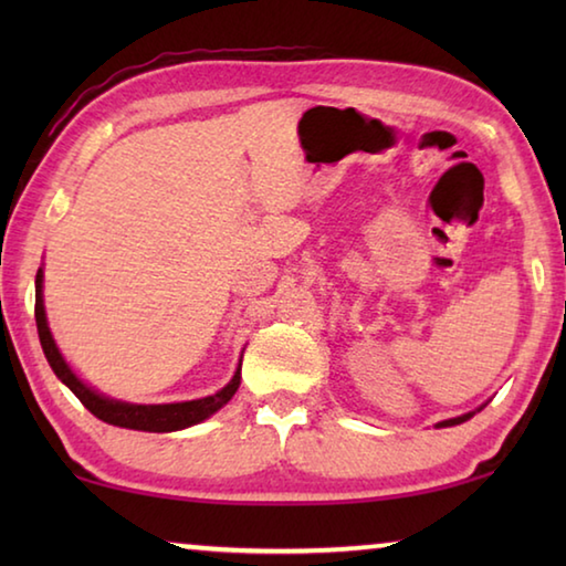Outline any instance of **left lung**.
<instances>
[{
    "instance_id": "obj_1",
    "label": "left lung",
    "mask_w": 566,
    "mask_h": 566,
    "mask_svg": "<svg viewBox=\"0 0 566 566\" xmlns=\"http://www.w3.org/2000/svg\"><path fill=\"white\" fill-rule=\"evenodd\" d=\"M479 409H484V405L479 407ZM479 409H474V411H467V415H462V417H454V419H444V421H439L437 427H454V424H462V421H467V419H472Z\"/></svg>"
}]
</instances>
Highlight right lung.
I'll return each mask as SVG.
<instances>
[{"mask_svg":"<svg viewBox=\"0 0 566 566\" xmlns=\"http://www.w3.org/2000/svg\"><path fill=\"white\" fill-rule=\"evenodd\" d=\"M34 317H36V332H40V342L44 349V357L50 361V367L56 377L62 379V385L74 391V397L87 407L94 417L107 421L114 427L124 429H137V432H179V429L195 427L199 421H205L222 409L229 399L234 397L242 381V359L237 364L234 377L217 391L202 399H189V401H171V405H134V401H122L102 395L87 381L80 379V375L70 367V361L62 357L60 347L50 332V322H46L44 312V270L40 266L34 280Z\"/></svg>","mask_w":566,"mask_h":566,"instance_id":"1","label":"right lung"}]
</instances>
